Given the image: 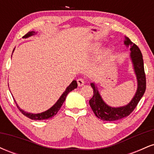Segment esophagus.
Returning <instances> with one entry per match:
<instances>
[{"label":"esophagus","mask_w":154,"mask_h":154,"mask_svg":"<svg viewBox=\"0 0 154 154\" xmlns=\"http://www.w3.org/2000/svg\"><path fill=\"white\" fill-rule=\"evenodd\" d=\"M77 85H78V86H79V87H80V86H82V85H84V84H85V80L83 79H82V78H79V79H77Z\"/></svg>","instance_id":"obj_1"}]
</instances>
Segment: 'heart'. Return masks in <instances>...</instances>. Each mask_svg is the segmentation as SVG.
<instances>
[{
    "mask_svg": "<svg viewBox=\"0 0 154 154\" xmlns=\"http://www.w3.org/2000/svg\"><path fill=\"white\" fill-rule=\"evenodd\" d=\"M100 47H101V44L99 43L91 44V45L89 46V48H88V52L91 53V54H95V53H96L97 51L99 50ZM111 52H112V51H111L110 48L105 49V50L103 51V52H102L101 54L102 57L103 58L109 57V56L111 54Z\"/></svg>",
    "mask_w": 154,
    "mask_h": 154,
    "instance_id": "b5f03b06",
    "label": "heart"
}]
</instances>
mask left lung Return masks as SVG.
Returning a JSON list of instances; mask_svg holds the SVG:
<instances>
[{
  "instance_id": "left-lung-1",
  "label": "left lung",
  "mask_w": 154,
  "mask_h": 154,
  "mask_svg": "<svg viewBox=\"0 0 154 154\" xmlns=\"http://www.w3.org/2000/svg\"><path fill=\"white\" fill-rule=\"evenodd\" d=\"M124 39L125 45L130 48V59L131 60L132 68L137 79V90L133 98L128 104L122 106L112 107L108 105L102 98L97 85L94 82H91V85L93 89V96L89 100L90 106L95 116L103 121H116L130 115L135 109L146 91V75L141 51L128 37L125 36Z\"/></svg>"
}]
</instances>
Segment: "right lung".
Masks as SVG:
<instances>
[{
  "label": "right lung",
  "mask_w": 154,
  "mask_h": 154,
  "mask_svg": "<svg viewBox=\"0 0 154 154\" xmlns=\"http://www.w3.org/2000/svg\"><path fill=\"white\" fill-rule=\"evenodd\" d=\"M36 33H37V32H35V31L29 32L26 33V34L24 35L22 38L26 39V38H29V37L32 36V35H35ZM14 50H15V48H14V49L13 50V53H14ZM13 53H12V54H13ZM11 57H12V55H11ZM77 88V81L73 80L71 83H70L68 87L66 88V90H65L64 92H63L62 94H61V96L59 97V98L58 99L57 101H56V103H55L54 105H53L50 108V109H48L46 111H43V112L38 113V114H33V113L26 112V111L21 109V108L19 106V105L17 104V102H16V100H14L16 102V104H17V107H18V109H19V111H20L24 116H26V117L29 118V119H31L32 120L48 119H50V118L54 117V116L56 115V114H57V112L60 110L61 106H62V104L63 103V102H64L65 99H66L68 93H70V92L73 91V90H75V88Z\"/></svg>",
  "instance_id": "right-lung-1"
}]
</instances>
